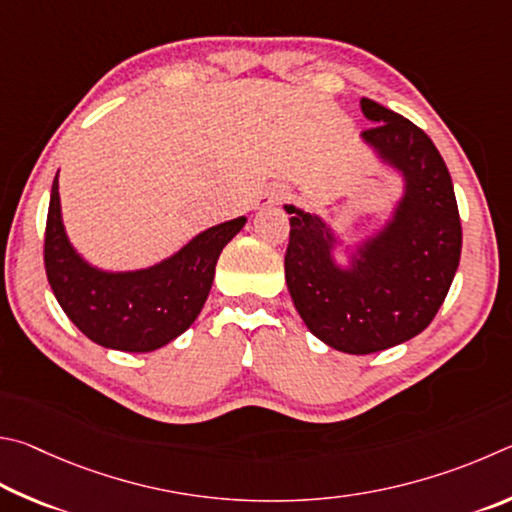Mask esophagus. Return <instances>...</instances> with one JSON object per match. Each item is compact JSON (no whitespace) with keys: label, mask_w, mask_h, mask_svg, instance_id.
Returning a JSON list of instances; mask_svg holds the SVG:
<instances>
[{"label":"esophagus","mask_w":512,"mask_h":512,"mask_svg":"<svg viewBox=\"0 0 512 512\" xmlns=\"http://www.w3.org/2000/svg\"><path fill=\"white\" fill-rule=\"evenodd\" d=\"M290 200V193L285 191V188H272L270 193H265L261 197V206H270V204H281V202H288Z\"/></svg>","instance_id":"esophagus-1"}]
</instances>
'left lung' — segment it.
<instances>
[{
  "mask_svg": "<svg viewBox=\"0 0 512 512\" xmlns=\"http://www.w3.org/2000/svg\"><path fill=\"white\" fill-rule=\"evenodd\" d=\"M362 132L382 164L398 170L402 197L391 218L335 261V236L319 215L285 204L290 242L285 281L303 324L330 348L369 355L432 324L461 258V220L450 170L434 141L405 116L362 98Z\"/></svg>",
  "mask_w": 512,
  "mask_h": 512,
  "instance_id": "1",
  "label": "left lung"
}]
</instances>
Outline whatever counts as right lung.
Listing matches in <instances>:
<instances>
[{"mask_svg": "<svg viewBox=\"0 0 512 512\" xmlns=\"http://www.w3.org/2000/svg\"><path fill=\"white\" fill-rule=\"evenodd\" d=\"M247 218L197 233L170 258L134 272H105L71 247L62 224L58 175L51 186L44 267L53 294L80 333L123 353H150L191 328L209 297L215 263Z\"/></svg>", "mask_w": 512, "mask_h": 512, "instance_id": "obj_1", "label": "right lung"}]
</instances>
